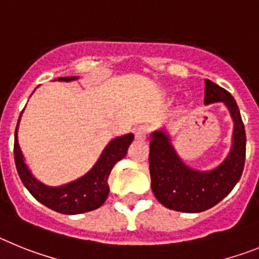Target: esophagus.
<instances>
[{"instance_id": "1", "label": "esophagus", "mask_w": 259, "mask_h": 259, "mask_svg": "<svg viewBox=\"0 0 259 259\" xmlns=\"http://www.w3.org/2000/svg\"><path fill=\"white\" fill-rule=\"evenodd\" d=\"M146 136H148V128L144 125H140L135 130V140L136 141H144Z\"/></svg>"}]
</instances>
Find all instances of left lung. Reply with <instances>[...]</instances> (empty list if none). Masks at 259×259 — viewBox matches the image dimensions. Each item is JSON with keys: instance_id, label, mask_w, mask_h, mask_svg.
I'll return each mask as SVG.
<instances>
[{"instance_id": "8db88e82", "label": "left lung", "mask_w": 259, "mask_h": 259, "mask_svg": "<svg viewBox=\"0 0 259 259\" xmlns=\"http://www.w3.org/2000/svg\"><path fill=\"white\" fill-rule=\"evenodd\" d=\"M222 102L233 120L231 149L224 161L212 170L192 168L176 153L166 130L150 135L149 170L152 191L167 209L201 212L221 202L237 184L245 163L246 136L241 114L230 93L205 79V105Z\"/></svg>"}]
</instances>
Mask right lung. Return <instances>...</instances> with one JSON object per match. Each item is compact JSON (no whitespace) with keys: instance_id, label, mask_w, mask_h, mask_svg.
<instances>
[{"instance_id":"1","label":"right lung","mask_w":259,"mask_h":259,"mask_svg":"<svg viewBox=\"0 0 259 259\" xmlns=\"http://www.w3.org/2000/svg\"><path fill=\"white\" fill-rule=\"evenodd\" d=\"M77 76L58 77V81H74ZM23 113V111H22ZM20 113V116H22ZM18 120L15 130V140H14V158L15 166L19 174V178L29 193L42 205L61 214H83L87 211L98 209L106 201L109 196V184L107 179L118 161L125 157L128 146L134 140V135L127 134L118 136L109 141L101 155L93 167L85 175L79 179L70 182L67 184L58 187H49L37 180L32 175L28 164L24 161L23 153L18 143V127L20 122Z\"/></svg>"}]
</instances>
